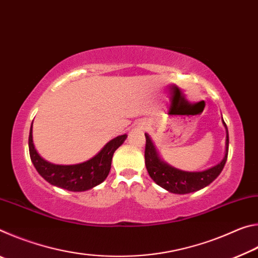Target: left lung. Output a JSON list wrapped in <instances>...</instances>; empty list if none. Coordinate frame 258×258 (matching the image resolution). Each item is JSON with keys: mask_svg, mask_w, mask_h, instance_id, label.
<instances>
[{"mask_svg": "<svg viewBox=\"0 0 258 258\" xmlns=\"http://www.w3.org/2000/svg\"><path fill=\"white\" fill-rule=\"evenodd\" d=\"M224 123V121H223ZM225 127L226 124L224 123ZM146 135V150H145V158L147 171L149 173L150 177L154 180L157 184L164 187L169 192L178 195L190 194V192L198 191L203 187L207 186L208 184L215 180L220 175V173L223 169L224 165L228 158V150H229V133L226 128V152L225 157L220 164H217L214 167L206 169L203 172H184L180 171L172 167V166L164 163L159 158L157 154L156 148L152 143L149 135Z\"/></svg>", "mask_w": 258, "mask_h": 258, "instance_id": "obj_1", "label": "left lung"}]
</instances>
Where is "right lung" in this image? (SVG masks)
Here are the masks:
<instances>
[{"label": "right lung", "instance_id": "obj_1", "mask_svg": "<svg viewBox=\"0 0 258 258\" xmlns=\"http://www.w3.org/2000/svg\"><path fill=\"white\" fill-rule=\"evenodd\" d=\"M126 138L127 135L124 134L112 139L97 156L85 163L77 165H54L44 160L37 154L33 143L32 127H30L28 138L29 155L36 171L52 185L74 192L86 191L106 180L111 167L113 152L120 145H123Z\"/></svg>", "mask_w": 258, "mask_h": 258}]
</instances>
